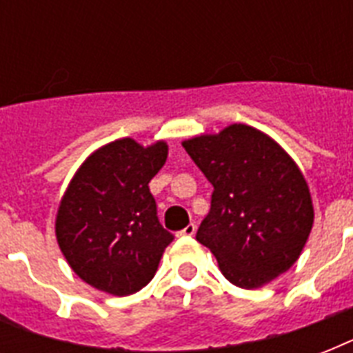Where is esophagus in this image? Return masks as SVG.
Returning a JSON list of instances; mask_svg holds the SVG:
<instances>
[{
    "label": "esophagus",
    "mask_w": 353,
    "mask_h": 353,
    "mask_svg": "<svg viewBox=\"0 0 353 353\" xmlns=\"http://www.w3.org/2000/svg\"><path fill=\"white\" fill-rule=\"evenodd\" d=\"M194 234H196V225H194V223H188L183 231L177 232V236H194Z\"/></svg>",
    "instance_id": "34e87169"
}]
</instances>
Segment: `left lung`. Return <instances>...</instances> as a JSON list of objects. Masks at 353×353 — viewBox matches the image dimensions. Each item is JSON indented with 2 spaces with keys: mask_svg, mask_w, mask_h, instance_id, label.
Segmentation results:
<instances>
[{
  "mask_svg": "<svg viewBox=\"0 0 353 353\" xmlns=\"http://www.w3.org/2000/svg\"><path fill=\"white\" fill-rule=\"evenodd\" d=\"M212 183V205L196 240L231 284L256 290L299 260L313 227V201L293 157L268 133L229 124L183 141Z\"/></svg>",
  "mask_w": 353,
  "mask_h": 353,
  "instance_id": "1",
  "label": "left lung"
}]
</instances>
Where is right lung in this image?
Returning a JSON list of instances; mask_svg holds the SVG:
<instances>
[{
	"label": "right lung",
	"mask_w": 353,
	"mask_h": 353,
	"mask_svg": "<svg viewBox=\"0 0 353 353\" xmlns=\"http://www.w3.org/2000/svg\"><path fill=\"white\" fill-rule=\"evenodd\" d=\"M168 157L166 141L124 137L85 157L58 203L54 234L69 268L113 296L154 279L174 236L157 220L148 183Z\"/></svg>",
	"instance_id": "obj_1"
}]
</instances>
